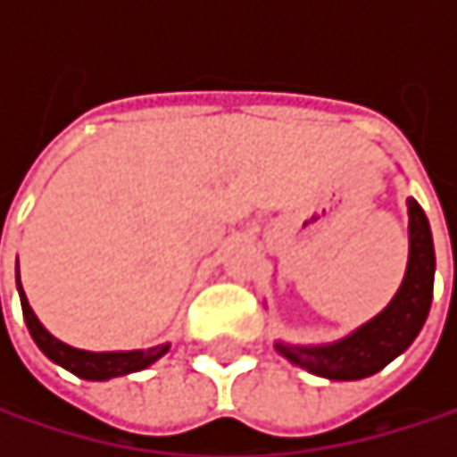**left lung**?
Segmentation results:
<instances>
[{
  "mask_svg": "<svg viewBox=\"0 0 457 457\" xmlns=\"http://www.w3.org/2000/svg\"><path fill=\"white\" fill-rule=\"evenodd\" d=\"M408 267L392 302L368 322L330 344H288L275 349L294 365L328 381H360L384 370L420 333L434 294V240L415 198H408Z\"/></svg>",
  "mask_w": 457,
  "mask_h": 457,
  "instance_id": "obj_1",
  "label": "left lung"
}]
</instances>
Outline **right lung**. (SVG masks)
<instances>
[{
	"label": "right lung",
	"instance_id": "1",
	"mask_svg": "<svg viewBox=\"0 0 457 457\" xmlns=\"http://www.w3.org/2000/svg\"><path fill=\"white\" fill-rule=\"evenodd\" d=\"M15 280H18L21 307H23L26 325L31 330V338L37 341V346L45 352L54 365L71 370L79 378H87V381H108V378H119V376L137 373V370H145L147 365H153L155 360H161L169 352V346H171L166 341V344H158V346H150V349H132V352H87V349H76V346L54 338L45 325L39 322V318L34 315V310H31V304L26 299V291L21 286V272L18 270H15Z\"/></svg>",
	"mask_w": 457,
	"mask_h": 457
}]
</instances>
